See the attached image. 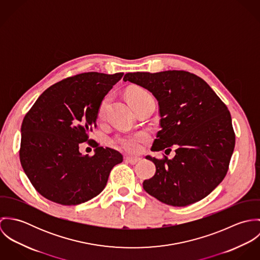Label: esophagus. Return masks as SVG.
<instances>
[{
	"label": "esophagus",
	"mask_w": 260,
	"mask_h": 260,
	"mask_svg": "<svg viewBox=\"0 0 260 260\" xmlns=\"http://www.w3.org/2000/svg\"><path fill=\"white\" fill-rule=\"evenodd\" d=\"M140 161V158H137V157H131V156H127L126 157V162L130 163V164H136Z\"/></svg>",
	"instance_id": "1"
}]
</instances>
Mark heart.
<instances>
[{
    "label": "heart",
    "instance_id": "b5f03b06",
    "mask_svg": "<svg viewBox=\"0 0 260 260\" xmlns=\"http://www.w3.org/2000/svg\"><path fill=\"white\" fill-rule=\"evenodd\" d=\"M127 100L130 105L134 108L137 104L150 98L151 95L147 90L141 87H132L127 91ZM106 100L102 101L99 107V116H102L105 110ZM148 139V134L146 132L140 131L131 134H122L115 138V144L120 149L128 152H137L141 149L142 144Z\"/></svg>",
    "mask_w": 260,
    "mask_h": 260
}]
</instances>
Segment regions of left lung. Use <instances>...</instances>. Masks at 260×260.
Wrapping results in <instances>:
<instances>
[{
    "label": "left lung",
    "instance_id": "obj_1",
    "mask_svg": "<svg viewBox=\"0 0 260 260\" xmlns=\"http://www.w3.org/2000/svg\"><path fill=\"white\" fill-rule=\"evenodd\" d=\"M123 81L147 89L158 101L161 130L151 150L176 147L172 159L146 156L156 172L144 190L172 206L206 197L224 179L235 146L226 105L203 79L186 71L127 73Z\"/></svg>",
    "mask_w": 260,
    "mask_h": 260
}]
</instances>
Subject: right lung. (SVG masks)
Masks as SVG:
<instances>
[{"label": "right lung", "instance_id": "add662e5", "mask_svg": "<svg viewBox=\"0 0 260 260\" xmlns=\"http://www.w3.org/2000/svg\"><path fill=\"white\" fill-rule=\"evenodd\" d=\"M124 73L88 72L66 78L45 90L24 117L20 161L38 192L62 205L84 203L105 188L120 152L89 139L99 107ZM95 147L93 156L80 143Z\"/></svg>", "mask_w": 260, "mask_h": 260}]
</instances>
